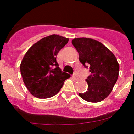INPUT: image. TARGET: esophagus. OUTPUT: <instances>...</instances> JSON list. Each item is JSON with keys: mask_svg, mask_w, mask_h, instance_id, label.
Listing matches in <instances>:
<instances>
[{"mask_svg": "<svg viewBox=\"0 0 134 134\" xmlns=\"http://www.w3.org/2000/svg\"><path fill=\"white\" fill-rule=\"evenodd\" d=\"M72 77H74V78H75L76 80H78V77H77V75H76V74H75H75H74V75H72Z\"/></svg>", "mask_w": 134, "mask_h": 134, "instance_id": "1", "label": "esophagus"}]
</instances>
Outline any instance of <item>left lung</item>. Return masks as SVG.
Returning <instances> with one entry per match:
<instances>
[{"instance_id": "left-lung-1", "label": "left lung", "mask_w": 134, "mask_h": 134, "mask_svg": "<svg viewBox=\"0 0 134 134\" xmlns=\"http://www.w3.org/2000/svg\"><path fill=\"white\" fill-rule=\"evenodd\" d=\"M72 44L78 52L80 62L91 72L86 80L87 91L79 96L88 102L101 101L110 94L118 80L119 65L117 58L103 44L94 39L77 38L72 40Z\"/></svg>"}]
</instances>
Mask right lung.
Listing matches in <instances>:
<instances>
[{"label": "right lung", "mask_w": 134, "mask_h": 134, "mask_svg": "<svg viewBox=\"0 0 134 134\" xmlns=\"http://www.w3.org/2000/svg\"><path fill=\"white\" fill-rule=\"evenodd\" d=\"M69 39L52 35L41 39L30 48L20 64L23 81L35 97L47 99L59 91L70 75L62 71L57 56Z\"/></svg>", "instance_id": "right-lung-1"}]
</instances>
